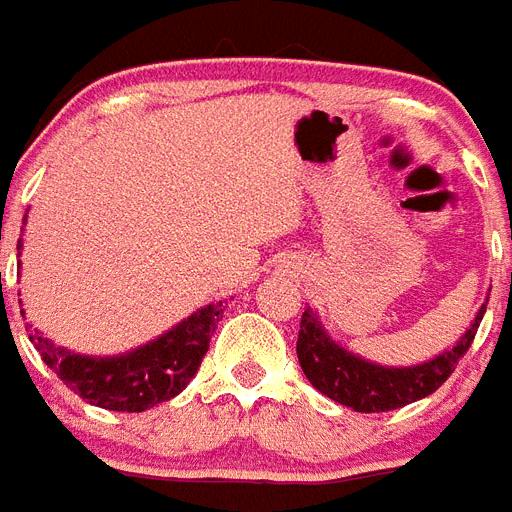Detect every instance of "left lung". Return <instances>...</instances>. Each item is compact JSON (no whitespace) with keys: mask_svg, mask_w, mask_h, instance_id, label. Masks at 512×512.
I'll list each match as a JSON object with an SVG mask.
<instances>
[{"mask_svg":"<svg viewBox=\"0 0 512 512\" xmlns=\"http://www.w3.org/2000/svg\"><path fill=\"white\" fill-rule=\"evenodd\" d=\"M484 313L486 305H481L476 318L471 321V326L465 328V334L458 342L426 360V363L381 365L355 355L336 339H331L318 313L313 307H305L297 339L299 365H302L307 381L339 405L352 407L357 413L397 410V407L429 397L450 378L460 357L471 347Z\"/></svg>","mask_w":512,"mask_h":512,"instance_id":"obj_1","label":"left lung"}]
</instances>
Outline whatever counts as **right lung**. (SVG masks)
<instances>
[{
	"mask_svg": "<svg viewBox=\"0 0 512 512\" xmlns=\"http://www.w3.org/2000/svg\"><path fill=\"white\" fill-rule=\"evenodd\" d=\"M23 239L18 242V255ZM26 315V310H20ZM223 315V302L199 307L181 323L147 344L120 355H81L49 339L28 323V339L36 344L41 360L62 378L78 397L105 410L144 413L160 402L173 400L197 376L202 357Z\"/></svg>",
	"mask_w": 512,
	"mask_h": 512,
	"instance_id": "1",
	"label": "right lung"
}]
</instances>
